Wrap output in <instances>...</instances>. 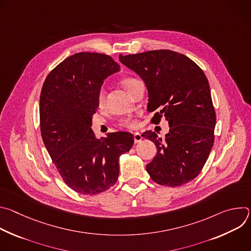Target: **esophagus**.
<instances>
[{"instance_id": "obj_1", "label": "esophagus", "mask_w": 251, "mask_h": 251, "mask_svg": "<svg viewBox=\"0 0 251 251\" xmlns=\"http://www.w3.org/2000/svg\"><path fill=\"white\" fill-rule=\"evenodd\" d=\"M142 139H143V137H142V135L140 133H138V132L134 133V142L136 143V144H137V143L141 142Z\"/></svg>"}]
</instances>
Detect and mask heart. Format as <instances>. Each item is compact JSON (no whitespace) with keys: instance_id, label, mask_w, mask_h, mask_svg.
<instances>
[{"instance_id":"obj_1","label":"heart","mask_w":251,"mask_h":251,"mask_svg":"<svg viewBox=\"0 0 251 251\" xmlns=\"http://www.w3.org/2000/svg\"><path fill=\"white\" fill-rule=\"evenodd\" d=\"M137 79L133 78V77H127L125 78L123 81H122V84L123 86L128 89ZM98 104H102L103 103V100H104V91L103 90H100L99 93H98ZM119 125L122 127V128H126V129H135L137 126H138V121L134 118H124V119H121L120 122H119Z\"/></svg>"}]
</instances>
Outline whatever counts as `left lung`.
Instances as JSON below:
<instances>
[{
    "label": "left lung",
    "instance_id": "obj_1",
    "mask_svg": "<svg viewBox=\"0 0 251 251\" xmlns=\"http://www.w3.org/2000/svg\"><path fill=\"white\" fill-rule=\"evenodd\" d=\"M119 59L145 82L148 109L157 111L153 122L164 116L170 126L164 140L152 131L142 134L158 151L146 167L148 174L161 186L189 183L201 171L214 141L217 118L203 71L188 56L169 50L120 54Z\"/></svg>",
    "mask_w": 251,
    "mask_h": 251
}]
</instances>
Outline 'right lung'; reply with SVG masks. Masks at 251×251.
Masks as SVG:
<instances>
[{"instance_id":"obj_1","label":"right lung","mask_w":251,"mask_h":251,"mask_svg":"<svg viewBox=\"0 0 251 251\" xmlns=\"http://www.w3.org/2000/svg\"><path fill=\"white\" fill-rule=\"evenodd\" d=\"M119 70L109 55L78 52L53 68L42 88L43 141L64 183L78 194L97 195L112 187L119 157L134 144L131 133L96 139L91 129L103 81Z\"/></svg>"}]
</instances>
